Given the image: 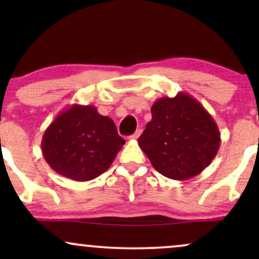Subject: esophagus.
Returning <instances> with one entry per match:
<instances>
[{"label":"esophagus","mask_w":259,"mask_h":259,"mask_svg":"<svg viewBox=\"0 0 259 259\" xmlns=\"http://www.w3.org/2000/svg\"><path fill=\"white\" fill-rule=\"evenodd\" d=\"M141 133H142V130H141V129H138L135 133L133 134L132 136H130V140H138L139 136L141 135Z\"/></svg>","instance_id":"34e87169"}]
</instances>
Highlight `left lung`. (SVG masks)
Here are the masks:
<instances>
[{
    "instance_id": "left-lung-1",
    "label": "left lung",
    "mask_w": 259,
    "mask_h": 259,
    "mask_svg": "<svg viewBox=\"0 0 259 259\" xmlns=\"http://www.w3.org/2000/svg\"><path fill=\"white\" fill-rule=\"evenodd\" d=\"M139 138L151 164L169 179L186 180L210 164L221 145L218 125L203 106L185 92L160 97Z\"/></svg>"
}]
</instances>
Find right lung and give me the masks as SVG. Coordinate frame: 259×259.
I'll return each instance as SVG.
<instances>
[{"mask_svg":"<svg viewBox=\"0 0 259 259\" xmlns=\"http://www.w3.org/2000/svg\"><path fill=\"white\" fill-rule=\"evenodd\" d=\"M124 144L114 121L96 107L72 105L45 130L41 150L56 173L89 181L111 167Z\"/></svg>","mask_w":259,"mask_h":259,"instance_id":"obj_1","label":"right lung"}]
</instances>
